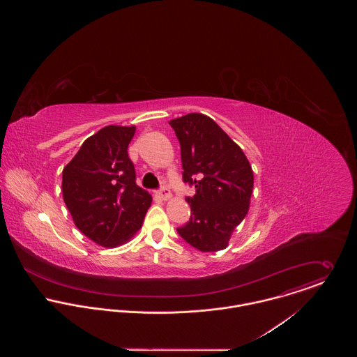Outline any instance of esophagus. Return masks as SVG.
<instances>
[{
  "instance_id": "esophagus-1",
  "label": "esophagus",
  "mask_w": 357,
  "mask_h": 357,
  "mask_svg": "<svg viewBox=\"0 0 357 357\" xmlns=\"http://www.w3.org/2000/svg\"><path fill=\"white\" fill-rule=\"evenodd\" d=\"M156 197H158V198H160L162 201H167V199H170V198H172V194H170L169 188L162 187L159 191H156Z\"/></svg>"
}]
</instances>
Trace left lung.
I'll return each instance as SVG.
<instances>
[{
	"instance_id": "left-lung-1",
	"label": "left lung",
	"mask_w": 357,
	"mask_h": 357,
	"mask_svg": "<svg viewBox=\"0 0 357 357\" xmlns=\"http://www.w3.org/2000/svg\"><path fill=\"white\" fill-rule=\"evenodd\" d=\"M169 125L180 142L183 180L197 190L192 198H185L192 211L190 221L177 232L201 252L222 250L249 211L252 166L242 149L207 115L187 114Z\"/></svg>"
}]
</instances>
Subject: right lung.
Returning a JSON list of instances; mask_svg holds the SVG:
<instances>
[{
    "label": "right lung",
    "mask_w": 357,
    "mask_h": 357,
    "mask_svg": "<svg viewBox=\"0 0 357 357\" xmlns=\"http://www.w3.org/2000/svg\"><path fill=\"white\" fill-rule=\"evenodd\" d=\"M135 132V126L102 128L63 169V199L75 227L102 248L126 243L142 228L153 202L136 184L128 155Z\"/></svg>",
    "instance_id": "add662e5"
}]
</instances>
